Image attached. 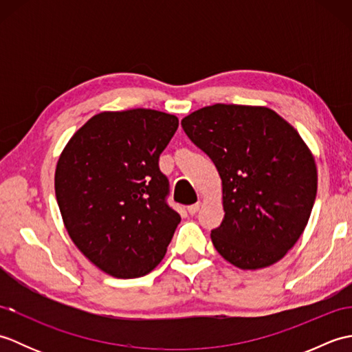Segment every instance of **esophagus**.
Instances as JSON below:
<instances>
[{"mask_svg":"<svg viewBox=\"0 0 352 352\" xmlns=\"http://www.w3.org/2000/svg\"><path fill=\"white\" fill-rule=\"evenodd\" d=\"M199 207H201V203H195V204L189 206V207H188V212H189V214H195V213L199 210Z\"/></svg>","mask_w":352,"mask_h":352,"instance_id":"1","label":"esophagus"}]
</instances>
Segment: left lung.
<instances>
[{
  "label": "left lung",
  "instance_id": "1",
  "mask_svg": "<svg viewBox=\"0 0 352 352\" xmlns=\"http://www.w3.org/2000/svg\"><path fill=\"white\" fill-rule=\"evenodd\" d=\"M222 180L221 256L241 269L274 265L307 226L318 190L315 159L298 131L267 107L214 104L182 121Z\"/></svg>",
  "mask_w": 352,
  "mask_h": 352
}]
</instances>
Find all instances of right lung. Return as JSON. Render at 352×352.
I'll list each match as a JSON object with an SVG mask.
<instances>
[{
  "instance_id": "add662e5",
  "label": "right lung",
  "mask_w": 352,
  "mask_h": 352,
  "mask_svg": "<svg viewBox=\"0 0 352 352\" xmlns=\"http://www.w3.org/2000/svg\"><path fill=\"white\" fill-rule=\"evenodd\" d=\"M177 129V116L151 109L102 111L57 162L56 198L72 242L116 278L151 272L182 221L159 168Z\"/></svg>"
}]
</instances>
